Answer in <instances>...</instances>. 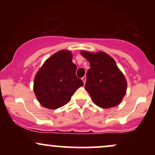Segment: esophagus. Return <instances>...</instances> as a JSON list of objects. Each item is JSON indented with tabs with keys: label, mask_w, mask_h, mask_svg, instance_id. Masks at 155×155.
Returning a JSON list of instances; mask_svg holds the SVG:
<instances>
[{
	"label": "esophagus",
	"mask_w": 155,
	"mask_h": 155,
	"mask_svg": "<svg viewBox=\"0 0 155 155\" xmlns=\"http://www.w3.org/2000/svg\"><path fill=\"white\" fill-rule=\"evenodd\" d=\"M81 79H82L84 84H85V82H86V76H84V77L81 78Z\"/></svg>",
	"instance_id": "34e87169"
}]
</instances>
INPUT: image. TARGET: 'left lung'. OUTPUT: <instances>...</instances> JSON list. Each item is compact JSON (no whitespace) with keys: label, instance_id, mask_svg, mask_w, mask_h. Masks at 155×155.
Returning a JSON list of instances; mask_svg holds the SVG:
<instances>
[{"label":"left lung","instance_id":"left-lung-1","mask_svg":"<svg viewBox=\"0 0 155 155\" xmlns=\"http://www.w3.org/2000/svg\"><path fill=\"white\" fill-rule=\"evenodd\" d=\"M81 54L90 62L85 89L92 101L104 108L118 106L127 90V81L115 60L104 51H81Z\"/></svg>","mask_w":155,"mask_h":155}]
</instances>
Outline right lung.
I'll return each instance as SVG.
<instances>
[{
  "label": "right lung",
  "instance_id": "1",
  "mask_svg": "<svg viewBox=\"0 0 155 155\" xmlns=\"http://www.w3.org/2000/svg\"><path fill=\"white\" fill-rule=\"evenodd\" d=\"M76 71L70 51L60 50L48 58L34 79L33 90L38 102L49 109L67 104L76 90L84 85Z\"/></svg>",
  "mask_w": 155,
  "mask_h": 155
}]
</instances>
